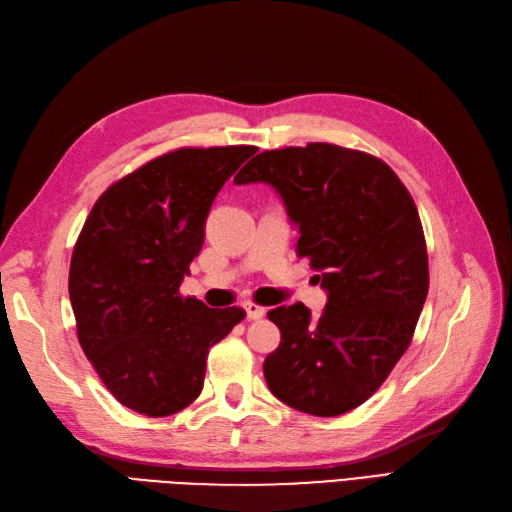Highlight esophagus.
Here are the masks:
<instances>
[{
  "label": "esophagus",
  "instance_id": "obj_1",
  "mask_svg": "<svg viewBox=\"0 0 512 512\" xmlns=\"http://www.w3.org/2000/svg\"><path fill=\"white\" fill-rule=\"evenodd\" d=\"M265 312L267 309L262 307V305H258V303H245V314H247V318L250 320H260L262 316H265Z\"/></svg>",
  "mask_w": 512,
  "mask_h": 512
}]
</instances>
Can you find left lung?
Segmentation results:
<instances>
[{
	"mask_svg": "<svg viewBox=\"0 0 512 512\" xmlns=\"http://www.w3.org/2000/svg\"><path fill=\"white\" fill-rule=\"evenodd\" d=\"M269 183L299 226L327 305L318 320L303 303L267 314L282 342L265 365L271 393L314 416L361 406L412 342L429 290L421 218L406 185L369 153L329 143L262 151L235 183Z\"/></svg>",
	"mask_w": 512,
	"mask_h": 512,
	"instance_id": "1",
	"label": "left lung"
}]
</instances>
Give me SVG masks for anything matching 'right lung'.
<instances>
[{"instance_id": "1", "label": "right lung", "mask_w": 512, "mask_h": 512, "mask_svg": "<svg viewBox=\"0 0 512 512\" xmlns=\"http://www.w3.org/2000/svg\"><path fill=\"white\" fill-rule=\"evenodd\" d=\"M252 145L183 147L113 183L87 215L70 262L76 335L113 397L168 416L203 391L209 348L245 318L181 297L215 196Z\"/></svg>"}]
</instances>
